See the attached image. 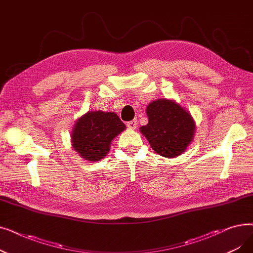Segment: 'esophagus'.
Instances as JSON below:
<instances>
[{"mask_svg": "<svg viewBox=\"0 0 253 253\" xmlns=\"http://www.w3.org/2000/svg\"><path fill=\"white\" fill-rule=\"evenodd\" d=\"M127 127L130 129H136L137 127V121L136 120H132V121L127 122Z\"/></svg>", "mask_w": 253, "mask_h": 253, "instance_id": "34e87169", "label": "esophagus"}]
</instances>
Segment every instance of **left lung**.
<instances>
[{
    "mask_svg": "<svg viewBox=\"0 0 253 253\" xmlns=\"http://www.w3.org/2000/svg\"><path fill=\"white\" fill-rule=\"evenodd\" d=\"M149 123L140 127L151 147L167 158L179 156L193 139L195 124L191 115L180 105L167 99H158L147 108Z\"/></svg>",
    "mask_w": 253,
    "mask_h": 253,
    "instance_id": "obj_1",
    "label": "left lung"
}]
</instances>
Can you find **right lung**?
Here are the masks:
<instances>
[{
    "instance_id": "obj_1",
    "label": "right lung",
    "mask_w": 253,
    "mask_h": 253,
    "mask_svg": "<svg viewBox=\"0 0 253 253\" xmlns=\"http://www.w3.org/2000/svg\"><path fill=\"white\" fill-rule=\"evenodd\" d=\"M126 128L117 114L88 112L75 125L72 142L88 161H99L108 153L112 140Z\"/></svg>"
}]
</instances>
